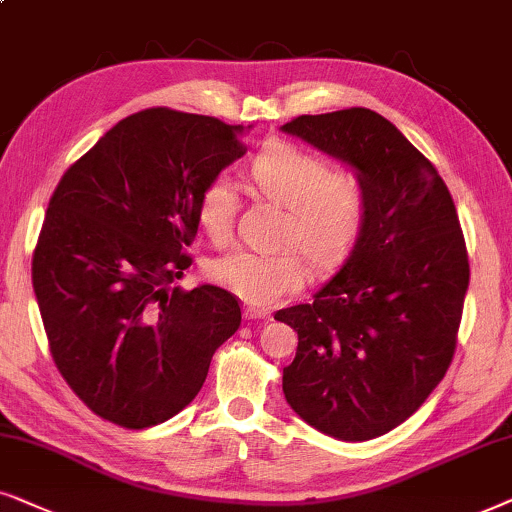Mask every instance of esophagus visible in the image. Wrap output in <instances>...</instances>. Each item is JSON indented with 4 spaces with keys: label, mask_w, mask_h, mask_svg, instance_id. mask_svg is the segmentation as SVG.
Here are the masks:
<instances>
[{
    "label": "esophagus",
    "mask_w": 512,
    "mask_h": 512,
    "mask_svg": "<svg viewBox=\"0 0 512 512\" xmlns=\"http://www.w3.org/2000/svg\"><path fill=\"white\" fill-rule=\"evenodd\" d=\"M243 316L248 318V320H257V318H267L269 313H267V311H262V309H252V306H248V309L243 311Z\"/></svg>",
    "instance_id": "1"
}]
</instances>
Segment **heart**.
<instances>
[{
	"label": "heart",
	"instance_id": "obj_1",
	"mask_svg": "<svg viewBox=\"0 0 512 512\" xmlns=\"http://www.w3.org/2000/svg\"><path fill=\"white\" fill-rule=\"evenodd\" d=\"M250 177L264 196L285 208L281 243H297L318 264L337 262L356 241L365 220L367 189L353 168H330L323 156L271 140L250 161ZM238 194L227 175L203 185L196 203L199 224L215 243L234 234ZM213 278L252 306H271L309 281V264L297 248L238 250L213 264Z\"/></svg>",
	"mask_w": 512,
	"mask_h": 512
}]
</instances>
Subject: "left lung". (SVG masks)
I'll return each mask as SVG.
<instances>
[{"label":"left lung","mask_w":512,"mask_h":512,"mask_svg":"<svg viewBox=\"0 0 512 512\" xmlns=\"http://www.w3.org/2000/svg\"><path fill=\"white\" fill-rule=\"evenodd\" d=\"M349 163L367 189L349 260L311 304L276 311L297 330L283 393L306 424L363 442L410 419L445 377L468 290V250L438 170L365 107L283 126Z\"/></svg>","instance_id":"left-lung-1"}]
</instances>
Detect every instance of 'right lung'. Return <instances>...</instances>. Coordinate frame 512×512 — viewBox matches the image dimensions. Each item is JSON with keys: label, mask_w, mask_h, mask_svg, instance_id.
<instances>
[{"label": "right lung", "mask_w": 512, "mask_h": 512, "mask_svg": "<svg viewBox=\"0 0 512 512\" xmlns=\"http://www.w3.org/2000/svg\"><path fill=\"white\" fill-rule=\"evenodd\" d=\"M241 133L215 117L142 109L74 161L51 196L34 295L58 372L105 421L140 431L185 410L241 325L227 290H170L192 267L201 189L245 154Z\"/></svg>", "instance_id": "1"}]
</instances>
